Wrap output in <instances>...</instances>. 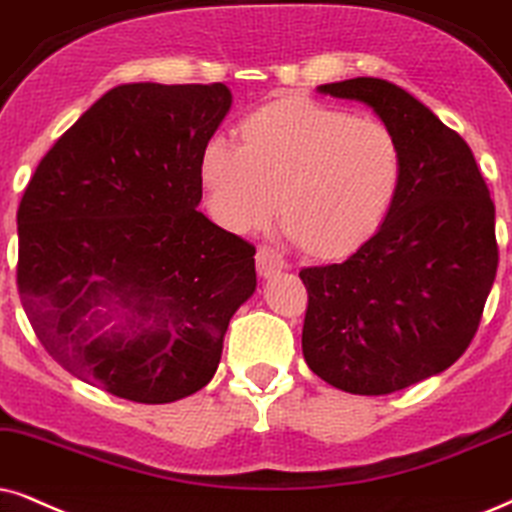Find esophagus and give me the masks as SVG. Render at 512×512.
<instances>
[{
  "instance_id": "obj_1",
  "label": "esophagus",
  "mask_w": 512,
  "mask_h": 512,
  "mask_svg": "<svg viewBox=\"0 0 512 512\" xmlns=\"http://www.w3.org/2000/svg\"><path fill=\"white\" fill-rule=\"evenodd\" d=\"M255 262H257V271H260V276L264 278L274 276L283 269V257L278 255L274 248H269V245H260V248H257Z\"/></svg>"
}]
</instances>
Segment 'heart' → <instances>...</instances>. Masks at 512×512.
I'll return each mask as SVG.
<instances>
[{
	"mask_svg": "<svg viewBox=\"0 0 512 512\" xmlns=\"http://www.w3.org/2000/svg\"><path fill=\"white\" fill-rule=\"evenodd\" d=\"M212 217L257 229L281 212L288 234L319 257H342L373 236L401 179L392 129L307 99H281L241 122V146L212 137L200 153Z\"/></svg>",
	"mask_w": 512,
	"mask_h": 512,
	"instance_id": "obj_1",
	"label": "heart"
}]
</instances>
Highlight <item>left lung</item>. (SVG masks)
Segmentation results:
<instances>
[{
	"instance_id": "1",
	"label": "left lung",
	"mask_w": 512,
	"mask_h": 512,
	"mask_svg": "<svg viewBox=\"0 0 512 512\" xmlns=\"http://www.w3.org/2000/svg\"><path fill=\"white\" fill-rule=\"evenodd\" d=\"M319 92L378 113L401 179L352 257L300 271L304 361L342 392L390 394L446 371L475 338L498 267L494 200L461 134L397 84L354 77Z\"/></svg>"
}]
</instances>
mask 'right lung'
Here are the masks:
<instances>
[{
  "label": "right lung",
  "instance_id": "1",
  "mask_svg": "<svg viewBox=\"0 0 512 512\" xmlns=\"http://www.w3.org/2000/svg\"><path fill=\"white\" fill-rule=\"evenodd\" d=\"M231 108L215 84H120L49 148L18 205L32 331L84 383L139 404L205 387L255 248L198 203L200 153Z\"/></svg>",
  "mask_w": 512,
  "mask_h": 512
}]
</instances>
